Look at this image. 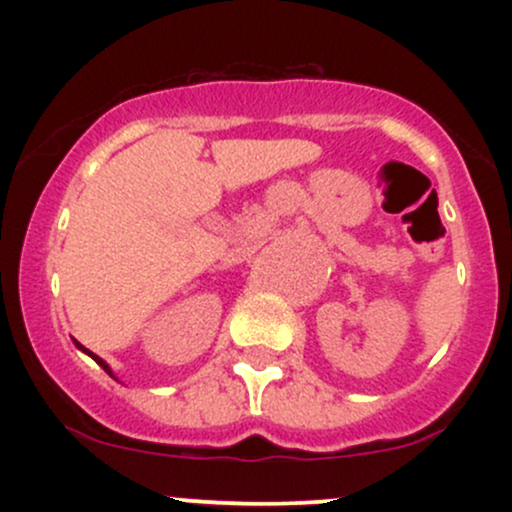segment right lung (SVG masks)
<instances>
[{"label": "right lung", "instance_id": "add662e5", "mask_svg": "<svg viewBox=\"0 0 512 512\" xmlns=\"http://www.w3.org/2000/svg\"><path fill=\"white\" fill-rule=\"evenodd\" d=\"M74 344H76V349H79V351H84V354H86V356H91V358H93V361H96V363H98V366H101V368L105 370V373H108V375H110V378H115L113 368H110V366H108V363H105L101 356H96V354H93V351H88V349H86V346H84V344H79V342H76V339H74ZM115 380H117V378H115Z\"/></svg>", "mask_w": 512, "mask_h": 512}]
</instances>
